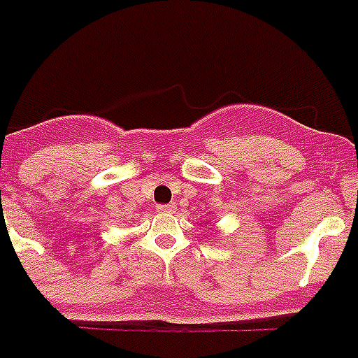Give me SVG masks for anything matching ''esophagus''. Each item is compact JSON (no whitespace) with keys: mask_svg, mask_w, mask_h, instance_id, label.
Returning <instances> with one entry per match:
<instances>
[{"mask_svg":"<svg viewBox=\"0 0 358 358\" xmlns=\"http://www.w3.org/2000/svg\"><path fill=\"white\" fill-rule=\"evenodd\" d=\"M174 208H176L174 204H159L158 211H159V213H173Z\"/></svg>","mask_w":358,"mask_h":358,"instance_id":"1","label":"esophagus"}]
</instances>
